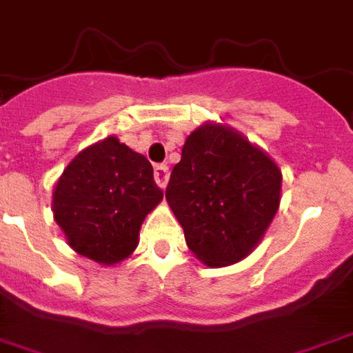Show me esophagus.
<instances>
[{
	"instance_id": "1",
	"label": "esophagus",
	"mask_w": 353,
	"mask_h": 353,
	"mask_svg": "<svg viewBox=\"0 0 353 353\" xmlns=\"http://www.w3.org/2000/svg\"><path fill=\"white\" fill-rule=\"evenodd\" d=\"M168 177H170V168L166 164H157L154 166V179H157L158 187H166L168 183Z\"/></svg>"
}]
</instances>
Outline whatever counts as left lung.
<instances>
[{"mask_svg": "<svg viewBox=\"0 0 353 353\" xmlns=\"http://www.w3.org/2000/svg\"><path fill=\"white\" fill-rule=\"evenodd\" d=\"M282 174L236 129L205 123L187 137L166 187L187 247L208 267L245 259L280 205Z\"/></svg>", "mask_w": 353, "mask_h": 353, "instance_id": "8db88e82", "label": "left lung"}]
</instances>
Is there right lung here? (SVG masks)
I'll return each instance as SVG.
<instances>
[{
    "label": "right lung",
    "instance_id": "1",
    "mask_svg": "<svg viewBox=\"0 0 353 353\" xmlns=\"http://www.w3.org/2000/svg\"><path fill=\"white\" fill-rule=\"evenodd\" d=\"M162 196L150 162L108 137L69 162L57 179L52 210L79 255L116 265L135 251L141 224Z\"/></svg>",
    "mask_w": 353,
    "mask_h": 353
}]
</instances>
